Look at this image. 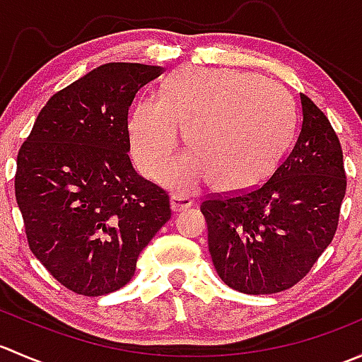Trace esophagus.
Listing matches in <instances>:
<instances>
[{
	"label": "esophagus",
	"mask_w": 362,
	"mask_h": 362,
	"mask_svg": "<svg viewBox=\"0 0 362 362\" xmlns=\"http://www.w3.org/2000/svg\"><path fill=\"white\" fill-rule=\"evenodd\" d=\"M170 204H171V210L184 211V210H189L191 206H194V202H192L191 198H187V196L173 194L170 199Z\"/></svg>",
	"instance_id": "34e87169"
}]
</instances>
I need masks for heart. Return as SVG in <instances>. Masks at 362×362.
<instances>
[{
  "label": "heart",
  "mask_w": 362,
  "mask_h": 362,
  "mask_svg": "<svg viewBox=\"0 0 362 362\" xmlns=\"http://www.w3.org/2000/svg\"><path fill=\"white\" fill-rule=\"evenodd\" d=\"M289 93L254 73L184 68L164 82L160 100L145 98L131 112V154L156 177L180 141L194 152L170 164L163 182L192 191L204 182L240 192L264 182L286 154L294 133Z\"/></svg>",
  "instance_id": "heart-1"
}]
</instances>
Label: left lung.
I'll list each match as a JSON object with an SVG mask.
<instances>
[{
  "mask_svg": "<svg viewBox=\"0 0 362 362\" xmlns=\"http://www.w3.org/2000/svg\"><path fill=\"white\" fill-rule=\"evenodd\" d=\"M301 108L298 140L269 180L202 203L215 269L240 293L275 294L293 287L337 233L346 189L341 145L305 94Z\"/></svg>",
  "mask_w": 362,
  "mask_h": 362,
  "instance_id": "left-lung-1",
  "label": "left lung"
}]
</instances>
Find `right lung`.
Masks as SVG:
<instances>
[{"label":"right lung","instance_id":"right-lung-1","mask_svg":"<svg viewBox=\"0 0 362 362\" xmlns=\"http://www.w3.org/2000/svg\"><path fill=\"white\" fill-rule=\"evenodd\" d=\"M164 68L108 63L54 94L17 156L16 199L29 249L82 296L126 286L170 221V196L134 171L127 112Z\"/></svg>","mask_w":362,"mask_h":362}]
</instances>
